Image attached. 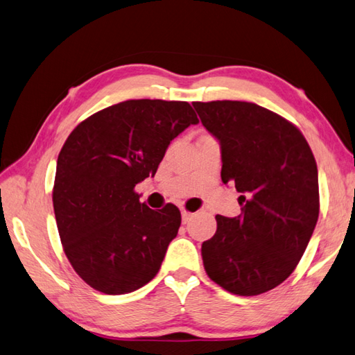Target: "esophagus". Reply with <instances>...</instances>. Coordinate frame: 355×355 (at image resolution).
<instances>
[{"label":"esophagus","mask_w":355,"mask_h":355,"mask_svg":"<svg viewBox=\"0 0 355 355\" xmlns=\"http://www.w3.org/2000/svg\"><path fill=\"white\" fill-rule=\"evenodd\" d=\"M193 217V214L192 212H189V211H182V220H183V223L186 225V223H189L191 221V218Z\"/></svg>","instance_id":"34e87169"}]
</instances>
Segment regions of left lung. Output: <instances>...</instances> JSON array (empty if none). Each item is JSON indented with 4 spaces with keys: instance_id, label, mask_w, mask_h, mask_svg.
Segmentation results:
<instances>
[{
    "instance_id": "obj_1",
    "label": "left lung",
    "mask_w": 355,
    "mask_h": 355,
    "mask_svg": "<svg viewBox=\"0 0 355 355\" xmlns=\"http://www.w3.org/2000/svg\"><path fill=\"white\" fill-rule=\"evenodd\" d=\"M220 141L221 180L241 192V214L217 215L201 245L206 274L237 295H259L293 274L320 211L317 163L293 123L246 101L193 103Z\"/></svg>"
}]
</instances>
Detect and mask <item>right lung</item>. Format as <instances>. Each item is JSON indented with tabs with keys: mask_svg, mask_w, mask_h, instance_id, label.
Returning <instances> with one entry per match:
<instances>
[{
	"mask_svg": "<svg viewBox=\"0 0 355 355\" xmlns=\"http://www.w3.org/2000/svg\"><path fill=\"white\" fill-rule=\"evenodd\" d=\"M197 123L186 101L128 100L90 115L67 137L53 211L64 254L90 288L128 294L157 275L182 214L173 205L149 209L135 186L155 175L171 141Z\"/></svg>",
	"mask_w": 355,
	"mask_h": 355,
	"instance_id": "right-lung-1",
	"label": "right lung"
}]
</instances>
